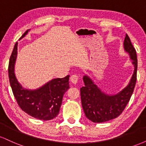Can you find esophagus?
<instances>
[{
  "label": "esophagus",
  "instance_id": "esophagus-1",
  "mask_svg": "<svg viewBox=\"0 0 146 146\" xmlns=\"http://www.w3.org/2000/svg\"><path fill=\"white\" fill-rule=\"evenodd\" d=\"M78 79H79V78H78V75L74 74V75H71V78H70V80H71V82L72 83L74 84H75L78 83Z\"/></svg>",
  "mask_w": 146,
  "mask_h": 146
}]
</instances>
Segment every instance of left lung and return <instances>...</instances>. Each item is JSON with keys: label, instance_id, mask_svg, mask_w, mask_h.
<instances>
[{"label": "left lung", "instance_id": "left-lung-1", "mask_svg": "<svg viewBox=\"0 0 146 146\" xmlns=\"http://www.w3.org/2000/svg\"><path fill=\"white\" fill-rule=\"evenodd\" d=\"M123 47L132 60L135 70L128 86L123 90L115 95H107L102 91L89 77H83L84 86L80 88L82 105L86 117L94 123H102L119 116L134 91L137 81V53L127 34L123 42Z\"/></svg>", "mask_w": 146, "mask_h": 146}]
</instances>
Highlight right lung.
<instances>
[{
  "instance_id": "obj_1",
  "label": "right lung",
  "mask_w": 146,
  "mask_h": 146,
  "mask_svg": "<svg viewBox=\"0 0 146 146\" xmlns=\"http://www.w3.org/2000/svg\"><path fill=\"white\" fill-rule=\"evenodd\" d=\"M29 31H25L20 39L27 34ZM17 48L16 42L10 57L8 73L13 94L18 106L30 116L38 119L46 121L55 118L60 112L63 95L69 88V75L53 79L38 89H25L18 83L14 73Z\"/></svg>"
}]
</instances>
